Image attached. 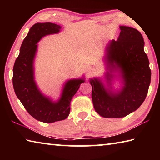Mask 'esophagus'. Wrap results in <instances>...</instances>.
Wrapping results in <instances>:
<instances>
[{
  "instance_id": "esophagus-1",
  "label": "esophagus",
  "mask_w": 160,
  "mask_h": 160,
  "mask_svg": "<svg viewBox=\"0 0 160 160\" xmlns=\"http://www.w3.org/2000/svg\"><path fill=\"white\" fill-rule=\"evenodd\" d=\"M87 70L89 72H91L92 70V68L91 66H88L87 67Z\"/></svg>"
}]
</instances>
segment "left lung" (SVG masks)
I'll list each match as a JSON object with an SVG mask.
<instances>
[{
  "label": "left lung",
  "mask_w": 160,
  "mask_h": 160,
  "mask_svg": "<svg viewBox=\"0 0 160 160\" xmlns=\"http://www.w3.org/2000/svg\"><path fill=\"white\" fill-rule=\"evenodd\" d=\"M119 28L117 40H111L105 47L104 80L90 79L94 108L104 118H122L138 109L147 96L151 80L142 34L130 27ZM116 79L121 81L119 89L112 86Z\"/></svg>",
  "instance_id": "1"
}]
</instances>
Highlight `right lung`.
I'll return each instance as SVG.
<instances>
[{"instance_id":"obj_1","label":"right lung","mask_w":160,"mask_h":160,"mask_svg":"<svg viewBox=\"0 0 160 160\" xmlns=\"http://www.w3.org/2000/svg\"><path fill=\"white\" fill-rule=\"evenodd\" d=\"M61 26L51 22L36 23L23 40L20 54L13 66L12 84L18 99L32 117L44 123H53L69 116L71 102L85 77L67 80L60 97L56 101L46 96L39 90L34 78V59L37 43L47 35L58 34Z\"/></svg>"}]
</instances>
